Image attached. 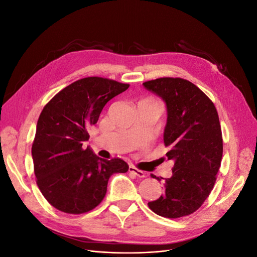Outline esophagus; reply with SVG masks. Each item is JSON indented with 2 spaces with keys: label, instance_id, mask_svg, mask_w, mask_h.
Here are the masks:
<instances>
[{
  "label": "esophagus",
  "instance_id": "1",
  "mask_svg": "<svg viewBox=\"0 0 257 257\" xmlns=\"http://www.w3.org/2000/svg\"><path fill=\"white\" fill-rule=\"evenodd\" d=\"M128 172L132 173V174H134L135 176H137L139 178H144L146 176V174L143 172V170L136 168L135 166H130L128 167Z\"/></svg>",
  "mask_w": 257,
  "mask_h": 257
}]
</instances>
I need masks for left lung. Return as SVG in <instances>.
<instances>
[{
	"label": "left lung",
	"instance_id": "1",
	"mask_svg": "<svg viewBox=\"0 0 257 257\" xmlns=\"http://www.w3.org/2000/svg\"><path fill=\"white\" fill-rule=\"evenodd\" d=\"M143 84L165 100L164 145L168 148L167 159L175 162L173 176L165 179L162 196L148 206L169 219L190 215L211 193L221 166L223 138L219 114L212 100L186 79L163 77Z\"/></svg>",
	"mask_w": 257,
	"mask_h": 257
}]
</instances>
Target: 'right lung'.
I'll use <instances>...</instances> for the list:
<instances>
[{
    "label": "right lung",
    "instance_id": "1",
    "mask_svg": "<svg viewBox=\"0 0 257 257\" xmlns=\"http://www.w3.org/2000/svg\"><path fill=\"white\" fill-rule=\"evenodd\" d=\"M128 87L87 77L61 90L43 108L32 145L34 174L44 197L60 211H91L104 199L110 176L128 170L123 160L100 159L82 146L108 100Z\"/></svg>",
    "mask_w": 257,
    "mask_h": 257
}]
</instances>
